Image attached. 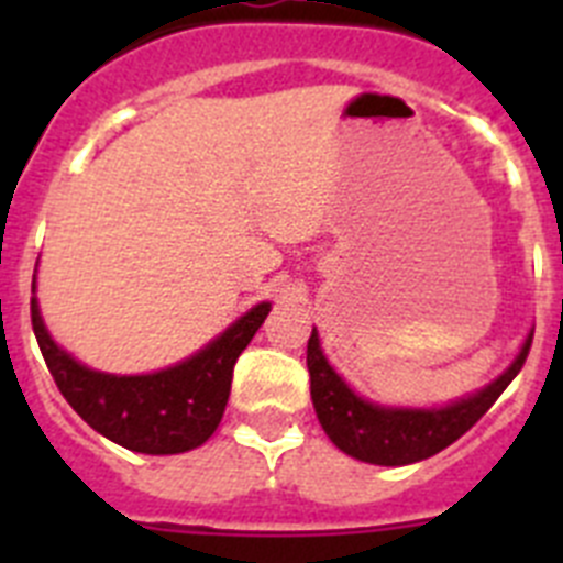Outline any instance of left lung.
<instances>
[{
  "label": "left lung",
  "instance_id": "left-lung-1",
  "mask_svg": "<svg viewBox=\"0 0 563 563\" xmlns=\"http://www.w3.org/2000/svg\"><path fill=\"white\" fill-rule=\"evenodd\" d=\"M533 343V332L521 343L516 361L487 383L476 395L456 400L442 409H389L363 400L341 380L321 352L318 332L312 330L307 341V369H310V395L318 422L343 454L372 465H411L429 460L460 440L482 415L507 389V383L521 372Z\"/></svg>",
  "mask_w": 563,
  "mask_h": 563
}]
</instances>
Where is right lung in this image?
Returning a JSON list of instances; mask_svg holds the SVG:
<instances>
[{"label": "right lung", "mask_w": 563, "mask_h": 563, "mask_svg": "<svg viewBox=\"0 0 563 563\" xmlns=\"http://www.w3.org/2000/svg\"><path fill=\"white\" fill-rule=\"evenodd\" d=\"M267 312L271 305L262 301L213 338L206 350L177 366L152 375H107L67 355L44 330L38 301L30 298L38 350L64 400L107 440L154 456L197 449L217 431L231 395L236 357L265 324Z\"/></svg>", "instance_id": "add662e5"}]
</instances>
